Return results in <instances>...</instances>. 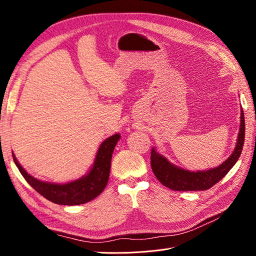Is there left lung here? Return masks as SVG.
I'll return each instance as SVG.
<instances>
[{
	"label": "left lung",
	"mask_w": 256,
	"mask_h": 256,
	"mask_svg": "<svg viewBox=\"0 0 256 256\" xmlns=\"http://www.w3.org/2000/svg\"><path fill=\"white\" fill-rule=\"evenodd\" d=\"M244 143V116L242 109L240 115V128L236 147L233 154L222 164L207 171L190 172L188 170L178 168L166 158L158 154L154 148L150 152V166L157 180L166 187L175 191H200L212 188L226 176L230 170L235 166L242 152Z\"/></svg>",
	"instance_id": "left-lung-1"
}]
</instances>
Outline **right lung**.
Masks as SVG:
<instances>
[{
  "instance_id": "add662e5",
  "label": "right lung",
  "mask_w": 256,
  "mask_h": 256,
  "mask_svg": "<svg viewBox=\"0 0 256 256\" xmlns=\"http://www.w3.org/2000/svg\"><path fill=\"white\" fill-rule=\"evenodd\" d=\"M120 138L118 134L108 138L100 145L90 171L79 180L63 184L36 180L20 166L14 154L12 158L24 180L40 196L58 205H80L94 200L104 190L109 180L112 154Z\"/></svg>"
}]
</instances>
